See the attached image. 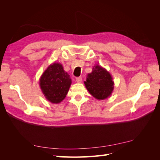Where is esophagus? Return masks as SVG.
I'll list each match as a JSON object with an SVG mask.
<instances>
[{"label": "esophagus", "instance_id": "34e87169", "mask_svg": "<svg viewBox=\"0 0 160 160\" xmlns=\"http://www.w3.org/2000/svg\"><path fill=\"white\" fill-rule=\"evenodd\" d=\"M76 81H77V83H81V81H82V78H81V77H77V78H76Z\"/></svg>", "mask_w": 160, "mask_h": 160}]
</instances>
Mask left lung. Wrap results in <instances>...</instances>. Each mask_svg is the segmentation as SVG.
<instances>
[{
  "label": "left lung",
  "instance_id": "1",
  "mask_svg": "<svg viewBox=\"0 0 160 160\" xmlns=\"http://www.w3.org/2000/svg\"><path fill=\"white\" fill-rule=\"evenodd\" d=\"M84 84L90 94L98 100L108 98L114 88V82L109 72L98 65L87 75Z\"/></svg>",
  "mask_w": 160,
  "mask_h": 160
}]
</instances>
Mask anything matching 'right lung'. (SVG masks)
Here are the masks:
<instances>
[{
  "label": "right lung",
  "instance_id": "1",
  "mask_svg": "<svg viewBox=\"0 0 160 160\" xmlns=\"http://www.w3.org/2000/svg\"><path fill=\"white\" fill-rule=\"evenodd\" d=\"M69 75L59 62H53L40 77L39 85L45 98L52 103H59L68 93L71 85Z\"/></svg>",
  "mask_w": 160,
  "mask_h": 160
}]
</instances>
